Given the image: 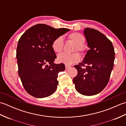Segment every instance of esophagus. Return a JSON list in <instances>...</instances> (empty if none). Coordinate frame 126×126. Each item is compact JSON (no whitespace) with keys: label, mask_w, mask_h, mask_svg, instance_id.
Segmentation results:
<instances>
[{"label":"esophagus","mask_w":126,"mask_h":126,"mask_svg":"<svg viewBox=\"0 0 126 126\" xmlns=\"http://www.w3.org/2000/svg\"><path fill=\"white\" fill-rule=\"evenodd\" d=\"M71 68V66L68 65H65V69L66 70H68V69H70Z\"/></svg>","instance_id":"1"}]
</instances>
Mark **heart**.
<instances>
[{
	"label": "heart",
	"mask_w": 126,
	"mask_h": 126,
	"mask_svg": "<svg viewBox=\"0 0 126 126\" xmlns=\"http://www.w3.org/2000/svg\"><path fill=\"white\" fill-rule=\"evenodd\" d=\"M69 39L73 42L76 47H74V51H79L83 53L84 51V47L83 44L85 42L84 37L79 33L74 32L70 34L68 36ZM64 47V41L62 36H59L53 40L52 44V47L55 52L60 53L63 50ZM80 55L79 53L75 52L68 54V53H62L58 55L57 60L59 62L65 64L66 65H71L79 61Z\"/></svg>",
	"instance_id": "b5f03b06"
}]
</instances>
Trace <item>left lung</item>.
<instances>
[{
    "label": "left lung",
    "instance_id": "left-lung-1",
    "mask_svg": "<svg viewBox=\"0 0 126 126\" xmlns=\"http://www.w3.org/2000/svg\"><path fill=\"white\" fill-rule=\"evenodd\" d=\"M83 32L90 49L83 61L74 66L78 73L73 82L79 93L92 96L102 92L107 85L114 66L115 52L111 41L100 31L87 28Z\"/></svg>",
    "mask_w": 126,
    "mask_h": 126
}]
</instances>
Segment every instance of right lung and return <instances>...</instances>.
Returning <instances> with one entry per match:
<instances>
[{"label":"right lung","instance_id":"add662e5","mask_svg":"<svg viewBox=\"0 0 126 126\" xmlns=\"http://www.w3.org/2000/svg\"><path fill=\"white\" fill-rule=\"evenodd\" d=\"M69 30L39 24L29 28L19 40L16 51L18 75L24 89L31 96L44 98L56 92L58 74L65 68L63 63L53 62L57 57L52 44Z\"/></svg>","mask_w":126,"mask_h":126}]
</instances>
